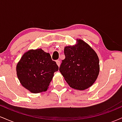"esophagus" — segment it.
I'll use <instances>...</instances> for the list:
<instances>
[{
    "label": "esophagus",
    "mask_w": 122,
    "mask_h": 122,
    "mask_svg": "<svg viewBox=\"0 0 122 122\" xmlns=\"http://www.w3.org/2000/svg\"><path fill=\"white\" fill-rule=\"evenodd\" d=\"M56 63H57V65H58V66H60V60H57Z\"/></svg>",
    "instance_id": "34e87169"
}]
</instances>
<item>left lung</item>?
Segmentation results:
<instances>
[{"mask_svg": "<svg viewBox=\"0 0 122 122\" xmlns=\"http://www.w3.org/2000/svg\"><path fill=\"white\" fill-rule=\"evenodd\" d=\"M76 44L64 47L65 58L60 72L71 88L85 90L91 86L100 71L97 54L87 43L77 39Z\"/></svg>", "mask_w": 122, "mask_h": 122, "instance_id": "obj_1", "label": "left lung"}]
</instances>
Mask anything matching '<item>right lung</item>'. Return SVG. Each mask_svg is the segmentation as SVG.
<instances>
[{
    "instance_id": "add662e5",
    "label": "right lung",
    "mask_w": 122,
    "mask_h": 122,
    "mask_svg": "<svg viewBox=\"0 0 122 122\" xmlns=\"http://www.w3.org/2000/svg\"><path fill=\"white\" fill-rule=\"evenodd\" d=\"M16 70L21 85L31 93H38L46 91L58 66L49 53L37 49L23 54Z\"/></svg>"
}]
</instances>
